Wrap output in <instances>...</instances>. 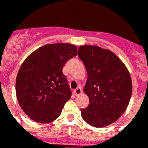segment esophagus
I'll return each instance as SVG.
<instances>
[{"label": "esophagus", "mask_w": 148, "mask_h": 148, "mask_svg": "<svg viewBox=\"0 0 148 148\" xmlns=\"http://www.w3.org/2000/svg\"><path fill=\"white\" fill-rule=\"evenodd\" d=\"M74 93H75V95H76V96H78V95H81L82 94L81 87H78L77 88H75V90H74Z\"/></svg>", "instance_id": "obj_1"}]
</instances>
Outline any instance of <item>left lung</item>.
Wrapping results in <instances>:
<instances>
[{
	"mask_svg": "<svg viewBox=\"0 0 148 148\" xmlns=\"http://www.w3.org/2000/svg\"><path fill=\"white\" fill-rule=\"evenodd\" d=\"M78 56L88 73L83 91L89 104L81 109L82 117L91 126H107L119 119L129 105L132 91L129 70L115 53L98 46L82 45Z\"/></svg>",
	"mask_w": 148,
	"mask_h": 148,
	"instance_id": "left-lung-1",
	"label": "left lung"
}]
</instances>
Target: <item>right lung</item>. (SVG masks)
Segmentation results:
<instances>
[{"instance_id":"add662e5","label":"right lung","mask_w":148,"mask_h":148,"mask_svg":"<svg viewBox=\"0 0 148 148\" xmlns=\"http://www.w3.org/2000/svg\"><path fill=\"white\" fill-rule=\"evenodd\" d=\"M76 55L74 45L47 44L24 60L17 73L16 94L22 110L32 120L49 123L60 116L72 95L62 70Z\"/></svg>"}]
</instances>
